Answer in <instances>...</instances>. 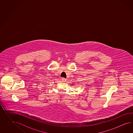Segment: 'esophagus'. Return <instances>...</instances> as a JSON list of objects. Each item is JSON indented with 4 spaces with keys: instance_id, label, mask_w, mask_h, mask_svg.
<instances>
[{
    "instance_id": "obj_1",
    "label": "esophagus",
    "mask_w": 133,
    "mask_h": 133,
    "mask_svg": "<svg viewBox=\"0 0 133 133\" xmlns=\"http://www.w3.org/2000/svg\"><path fill=\"white\" fill-rule=\"evenodd\" d=\"M61 81H62V82H66V79L65 78H62Z\"/></svg>"
}]
</instances>
